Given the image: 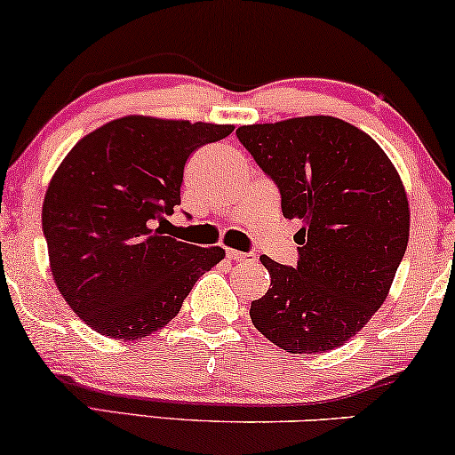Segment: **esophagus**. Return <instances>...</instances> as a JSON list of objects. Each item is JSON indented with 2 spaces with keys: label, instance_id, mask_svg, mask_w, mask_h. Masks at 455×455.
I'll use <instances>...</instances> for the list:
<instances>
[{
  "label": "esophagus",
  "instance_id": "esophagus-1",
  "mask_svg": "<svg viewBox=\"0 0 455 455\" xmlns=\"http://www.w3.org/2000/svg\"><path fill=\"white\" fill-rule=\"evenodd\" d=\"M228 259L235 260V263H244V260H257L254 252H240V251H228Z\"/></svg>",
  "mask_w": 455,
  "mask_h": 455
}]
</instances>
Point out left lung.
<instances>
[{
  "label": "left lung",
  "instance_id": "obj_1",
  "mask_svg": "<svg viewBox=\"0 0 455 455\" xmlns=\"http://www.w3.org/2000/svg\"><path fill=\"white\" fill-rule=\"evenodd\" d=\"M235 136L277 184L298 265L260 257L271 275L252 325L294 354L344 346L387 298L408 246L403 184L369 134L331 116L240 126Z\"/></svg>",
  "mask_w": 455,
  "mask_h": 455
}]
</instances>
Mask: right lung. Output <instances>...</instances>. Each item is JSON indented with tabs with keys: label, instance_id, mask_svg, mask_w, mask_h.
<instances>
[{
	"label": "right lung",
	"instance_id": "1",
	"mask_svg": "<svg viewBox=\"0 0 455 455\" xmlns=\"http://www.w3.org/2000/svg\"><path fill=\"white\" fill-rule=\"evenodd\" d=\"M234 126L126 116L78 140L43 201L49 265L74 313L97 333L139 339L167 325L196 279L226 257L165 235L184 165Z\"/></svg>",
	"mask_w": 455,
	"mask_h": 455
}]
</instances>
